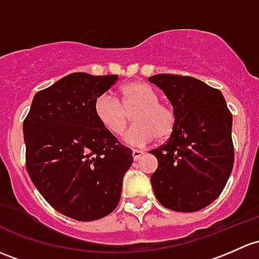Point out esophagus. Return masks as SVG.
Segmentation results:
<instances>
[{
  "mask_svg": "<svg viewBox=\"0 0 259 259\" xmlns=\"http://www.w3.org/2000/svg\"><path fill=\"white\" fill-rule=\"evenodd\" d=\"M143 155H144V151L137 150V149H133V159H134L135 161L140 159V157L143 156Z\"/></svg>",
  "mask_w": 259,
  "mask_h": 259,
  "instance_id": "obj_1",
  "label": "esophagus"
}]
</instances>
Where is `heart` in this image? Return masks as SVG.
<instances>
[{"mask_svg":"<svg viewBox=\"0 0 259 259\" xmlns=\"http://www.w3.org/2000/svg\"><path fill=\"white\" fill-rule=\"evenodd\" d=\"M94 113L110 134L121 135L134 113L135 125L125 140L135 146H144L157 138L165 141L172 137L178 125V114L168 103L159 100V94L150 84L134 80L120 88V100L102 94L95 99Z\"/></svg>","mask_w":259,"mask_h":259,"instance_id":"heart-1","label":"heart"}]
</instances>
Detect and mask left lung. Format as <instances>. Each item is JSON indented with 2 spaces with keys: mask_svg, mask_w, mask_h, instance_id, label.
<instances>
[{
  "mask_svg": "<svg viewBox=\"0 0 259 259\" xmlns=\"http://www.w3.org/2000/svg\"><path fill=\"white\" fill-rule=\"evenodd\" d=\"M162 89L178 114L172 137L150 154L157 159L151 185L172 211L195 212L213 202L232 172V114L219 89L186 75L148 78Z\"/></svg>",
  "mask_w": 259,
  "mask_h": 259,
  "instance_id": "8db88e82",
  "label": "left lung"
}]
</instances>
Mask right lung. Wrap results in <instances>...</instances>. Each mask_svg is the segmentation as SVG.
Here are the masks:
<instances>
[{"label":"right lung","instance_id":"1","mask_svg":"<svg viewBox=\"0 0 259 259\" xmlns=\"http://www.w3.org/2000/svg\"><path fill=\"white\" fill-rule=\"evenodd\" d=\"M118 79L72 73L36 93L23 121L29 178L52 207L78 221L115 209L133 162L132 150L94 113L95 99Z\"/></svg>","mask_w":259,"mask_h":259}]
</instances>
